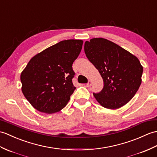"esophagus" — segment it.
<instances>
[{"mask_svg": "<svg viewBox=\"0 0 157 157\" xmlns=\"http://www.w3.org/2000/svg\"><path fill=\"white\" fill-rule=\"evenodd\" d=\"M92 82L91 81V80H89L88 82H87V83L86 84V86L87 87H90L91 86H92Z\"/></svg>", "mask_w": 157, "mask_h": 157, "instance_id": "obj_1", "label": "esophagus"}]
</instances>
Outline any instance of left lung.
I'll use <instances>...</instances> for the list:
<instances>
[{
	"mask_svg": "<svg viewBox=\"0 0 157 157\" xmlns=\"http://www.w3.org/2000/svg\"><path fill=\"white\" fill-rule=\"evenodd\" d=\"M84 52L100 72L104 87L93 93L103 107L117 109L134 96L141 84L143 72L138 58L116 43L103 38L86 41Z\"/></svg>",
	"mask_w": 157,
	"mask_h": 157,
	"instance_id": "8db88e82",
	"label": "left lung"
}]
</instances>
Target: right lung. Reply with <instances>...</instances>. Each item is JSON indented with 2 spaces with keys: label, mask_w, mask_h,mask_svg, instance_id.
<instances>
[{
  "label": "right lung",
  "mask_w": 157,
  "mask_h": 157,
  "mask_svg": "<svg viewBox=\"0 0 157 157\" xmlns=\"http://www.w3.org/2000/svg\"><path fill=\"white\" fill-rule=\"evenodd\" d=\"M83 41L64 40L36 55L21 74L22 92L36 110L52 114L63 109L75 87L72 64Z\"/></svg>",
  "instance_id": "add662e5"
}]
</instances>
